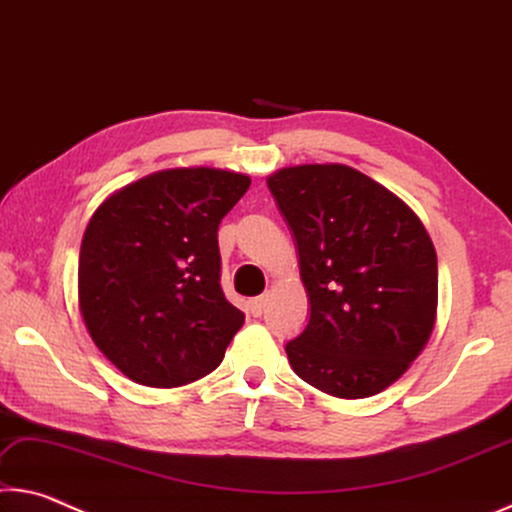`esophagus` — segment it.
<instances>
[{
  "instance_id": "obj_1",
  "label": "esophagus",
  "mask_w": 512,
  "mask_h": 512,
  "mask_svg": "<svg viewBox=\"0 0 512 512\" xmlns=\"http://www.w3.org/2000/svg\"><path fill=\"white\" fill-rule=\"evenodd\" d=\"M265 304H267V297H265V295H263V297L251 299V304H249V311H251V315H254V317H261V315H263V311H265Z\"/></svg>"
}]
</instances>
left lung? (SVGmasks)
Segmentation results:
<instances>
[{"mask_svg":"<svg viewBox=\"0 0 512 512\" xmlns=\"http://www.w3.org/2000/svg\"><path fill=\"white\" fill-rule=\"evenodd\" d=\"M267 188L299 249L311 320L286 345L313 388L363 399L422 354L438 311V258L410 208L347 165L283 167Z\"/></svg>","mask_w":512,"mask_h":512,"instance_id":"8db88e82","label":"left lung"}]
</instances>
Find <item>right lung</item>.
Returning a JSON list of instances; mask_svg holds the SVG:
<instances>
[{
  "label": "right lung",
  "instance_id": "1",
  "mask_svg": "<svg viewBox=\"0 0 512 512\" xmlns=\"http://www.w3.org/2000/svg\"><path fill=\"white\" fill-rule=\"evenodd\" d=\"M247 174L179 167L108 197L79 254V308L90 338L124 376L179 388L222 363L245 313L220 286L217 226Z\"/></svg>",
  "mask_w": 512,
  "mask_h": 512
}]
</instances>
